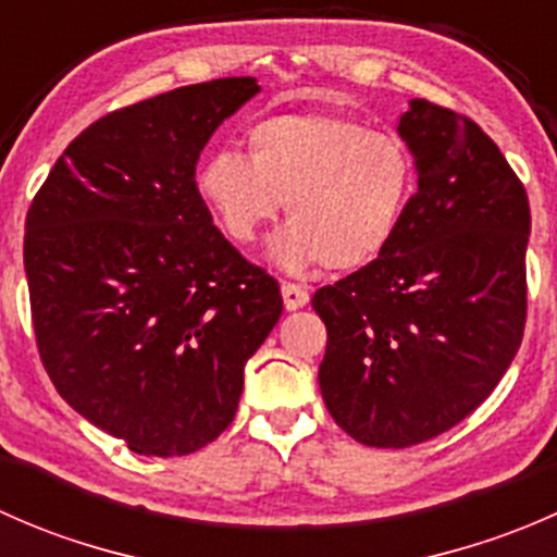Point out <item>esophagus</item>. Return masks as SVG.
Listing matches in <instances>:
<instances>
[{"label":"esophagus","instance_id":"1","mask_svg":"<svg viewBox=\"0 0 557 557\" xmlns=\"http://www.w3.org/2000/svg\"><path fill=\"white\" fill-rule=\"evenodd\" d=\"M283 301H285V310H301V307L310 301V290L299 283H283Z\"/></svg>","mask_w":557,"mask_h":557}]
</instances>
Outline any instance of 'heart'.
Listing matches in <instances>:
<instances>
[{
  "instance_id": "obj_1",
  "label": "heart",
  "mask_w": 557,
  "mask_h": 557,
  "mask_svg": "<svg viewBox=\"0 0 557 557\" xmlns=\"http://www.w3.org/2000/svg\"><path fill=\"white\" fill-rule=\"evenodd\" d=\"M414 159L391 132L329 112H280L247 128V156L215 150L196 172V190L223 232L252 243L285 215L272 258L285 269L314 263L352 272L377 261L412 201Z\"/></svg>"
}]
</instances>
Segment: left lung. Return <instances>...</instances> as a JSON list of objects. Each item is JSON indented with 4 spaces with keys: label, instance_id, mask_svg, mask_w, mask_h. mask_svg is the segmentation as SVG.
Here are the masks:
<instances>
[{
    "label": "left lung",
    "instance_id": "8db88e82",
    "mask_svg": "<svg viewBox=\"0 0 557 557\" xmlns=\"http://www.w3.org/2000/svg\"><path fill=\"white\" fill-rule=\"evenodd\" d=\"M398 134L418 190L377 261L312 296L329 345L331 418L369 447L450 431L493 393L522 342L531 207L498 145L466 115L412 99Z\"/></svg>",
    "mask_w": 557,
    "mask_h": 557
}]
</instances>
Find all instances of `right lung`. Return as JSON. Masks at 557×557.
<instances>
[{
  "mask_svg": "<svg viewBox=\"0 0 557 557\" xmlns=\"http://www.w3.org/2000/svg\"><path fill=\"white\" fill-rule=\"evenodd\" d=\"M256 77L174 88L66 145L26 215L39 358L88 423L139 455H188L237 414L277 280L212 226L196 161Z\"/></svg>",
  "mask_w": 557,
  "mask_h": 557,
  "instance_id": "add662e5",
  "label": "right lung"
}]
</instances>
